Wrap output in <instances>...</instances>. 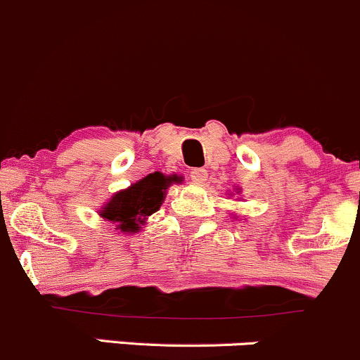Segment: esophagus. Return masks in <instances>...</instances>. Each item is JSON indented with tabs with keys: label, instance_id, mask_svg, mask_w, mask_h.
<instances>
[{
	"label": "esophagus",
	"instance_id": "esophagus-1",
	"mask_svg": "<svg viewBox=\"0 0 360 360\" xmlns=\"http://www.w3.org/2000/svg\"><path fill=\"white\" fill-rule=\"evenodd\" d=\"M191 179L192 181H195V184H205L207 179V172L202 168H194L191 172Z\"/></svg>",
	"mask_w": 360,
	"mask_h": 360
}]
</instances>
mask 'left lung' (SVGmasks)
I'll list each match as a JSON object with an SVG mask.
<instances>
[{
  "mask_svg": "<svg viewBox=\"0 0 360 360\" xmlns=\"http://www.w3.org/2000/svg\"><path fill=\"white\" fill-rule=\"evenodd\" d=\"M236 191H237V194H239V188H236ZM232 195V194H231Z\"/></svg>",
  "mask_w": 360,
  "mask_h": 360,
  "instance_id": "8db88e82",
  "label": "left lung"
}]
</instances>
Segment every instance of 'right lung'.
<instances>
[{
	"instance_id": "1",
	"label": "right lung",
	"mask_w": 360,
	"mask_h": 360,
	"mask_svg": "<svg viewBox=\"0 0 360 360\" xmlns=\"http://www.w3.org/2000/svg\"><path fill=\"white\" fill-rule=\"evenodd\" d=\"M184 176L165 175L161 172L149 173L128 188L110 195L97 213L103 220L116 225V231L123 234H136L147 224V218L165 202L166 191L173 184H181Z\"/></svg>"
}]
</instances>
